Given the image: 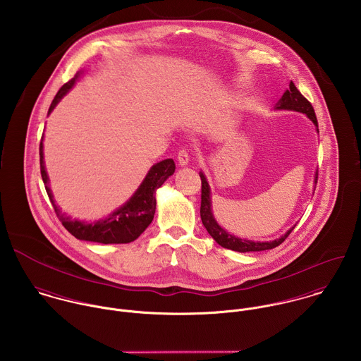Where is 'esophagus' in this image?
Here are the masks:
<instances>
[{"mask_svg":"<svg viewBox=\"0 0 361 361\" xmlns=\"http://www.w3.org/2000/svg\"><path fill=\"white\" fill-rule=\"evenodd\" d=\"M189 161H190L189 151H186V149H180V151L178 152V162H179V165L186 166V165L189 164Z\"/></svg>","mask_w":361,"mask_h":361,"instance_id":"esophagus-1","label":"esophagus"}]
</instances>
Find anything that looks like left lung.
Returning a JSON list of instances; mask_svg holds the SVG:
<instances>
[{
	"label": "left lung",
	"instance_id": "8db88e82",
	"mask_svg": "<svg viewBox=\"0 0 361 361\" xmlns=\"http://www.w3.org/2000/svg\"><path fill=\"white\" fill-rule=\"evenodd\" d=\"M276 109H286V111H295L300 114L307 115L312 123L317 126V131L318 130V121L315 116V111L312 108V105L310 104V101L307 98H304L301 95V92L297 90V87L294 85V82H290L288 90L283 94L281 99L279 101ZM200 179H202V206H200V217H202V223L206 227L207 233L214 238V240L221 245L223 247L231 249V250H237V252H259V250H266V249H273L276 246H279L281 242H284L286 238L290 235V233L294 230L290 228L281 238L279 240H270V242H255V240H242L235 235L228 234L224 228H221L219 226V223L216 221L213 212H212V197H210V186L206 180V176L203 172L199 173ZM318 182V171L315 175V185Z\"/></svg>",
	"mask_w": 361,
	"mask_h": 361
}]
</instances>
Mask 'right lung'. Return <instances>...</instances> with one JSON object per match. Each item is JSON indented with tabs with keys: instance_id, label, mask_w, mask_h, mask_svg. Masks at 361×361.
<instances>
[{
	"instance_id": "1",
	"label": "right lung",
	"mask_w": 361,
	"mask_h": 361,
	"mask_svg": "<svg viewBox=\"0 0 361 361\" xmlns=\"http://www.w3.org/2000/svg\"><path fill=\"white\" fill-rule=\"evenodd\" d=\"M78 77H80V73H77L74 78H71L59 90V92L56 94L49 108V114L56 108V105L61 101V98L73 88ZM39 154H40V173H42V179L44 183L47 196L64 228L77 240H91V242H99V243H128L131 240H137L154 219L155 206H157V200H155L157 189L161 188L162 183L175 172V162L171 158L152 165V168L148 171L140 188L135 190L131 199L121 206V209L114 212L105 220H99L95 223H84L78 220H71L70 217L63 214L53 199V193L49 186V178H47V173L44 169V161H43V137L40 141Z\"/></svg>"
}]
</instances>
